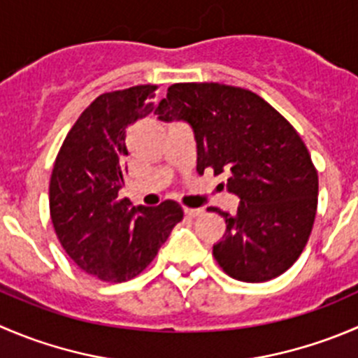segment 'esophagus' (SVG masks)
Segmentation results:
<instances>
[{"mask_svg":"<svg viewBox=\"0 0 358 358\" xmlns=\"http://www.w3.org/2000/svg\"><path fill=\"white\" fill-rule=\"evenodd\" d=\"M203 208H183V213L187 215V217L190 218H196L199 217V215H203Z\"/></svg>","mask_w":358,"mask_h":358,"instance_id":"34e87169","label":"esophagus"}]
</instances>
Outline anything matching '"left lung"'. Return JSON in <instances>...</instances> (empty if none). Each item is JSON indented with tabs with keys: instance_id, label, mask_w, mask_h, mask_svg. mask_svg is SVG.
<instances>
[{
	"instance_id": "8db88e82",
	"label": "left lung",
	"mask_w": 358,
	"mask_h": 358,
	"mask_svg": "<svg viewBox=\"0 0 358 358\" xmlns=\"http://www.w3.org/2000/svg\"><path fill=\"white\" fill-rule=\"evenodd\" d=\"M155 113L189 124L197 173H227V190L239 197L236 215L208 208L227 225L213 245L218 266L246 283L285 273L306 246L318 203L317 169L289 120L255 92L215 82L173 83Z\"/></svg>"
}]
</instances>
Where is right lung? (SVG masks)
<instances>
[{"instance_id":"right-lung-1","label":"right lung","mask_w":358,"mask_h":358,"mask_svg":"<svg viewBox=\"0 0 358 358\" xmlns=\"http://www.w3.org/2000/svg\"><path fill=\"white\" fill-rule=\"evenodd\" d=\"M155 85L101 94L69 129L50 176V218L69 259L103 282L140 275L183 218L175 201L133 206L120 199L126 131L154 110Z\"/></svg>"}]
</instances>
